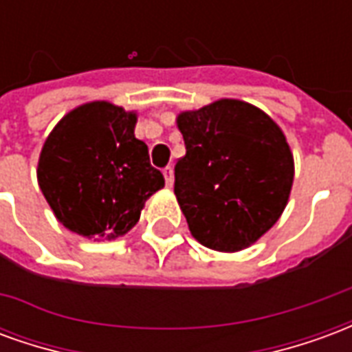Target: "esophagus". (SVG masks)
I'll list each match as a JSON object with an SVG mask.
<instances>
[{"instance_id": "esophagus-1", "label": "esophagus", "mask_w": 352, "mask_h": 352, "mask_svg": "<svg viewBox=\"0 0 352 352\" xmlns=\"http://www.w3.org/2000/svg\"><path fill=\"white\" fill-rule=\"evenodd\" d=\"M164 177H166V184L168 186H173V168L171 166H168V168H164Z\"/></svg>"}]
</instances>
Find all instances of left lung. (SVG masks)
Instances as JSON below:
<instances>
[{"label":"left lung","mask_w":352,"mask_h":352,"mask_svg":"<svg viewBox=\"0 0 352 352\" xmlns=\"http://www.w3.org/2000/svg\"><path fill=\"white\" fill-rule=\"evenodd\" d=\"M186 154L175 196L190 234L213 251L236 252L272 228L287 207L294 158L264 111L219 100L177 116Z\"/></svg>","instance_id":"8db88e82"}]
</instances>
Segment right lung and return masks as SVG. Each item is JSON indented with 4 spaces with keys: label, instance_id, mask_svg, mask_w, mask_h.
<instances>
[{
    "label": "right lung",
    "instance_id": "add662e5",
    "mask_svg": "<svg viewBox=\"0 0 352 352\" xmlns=\"http://www.w3.org/2000/svg\"><path fill=\"white\" fill-rule=\"evenodd\" d=\"M138 115L109 101L69 111L45 141L37 181L65 228L103 241L128 234L164 175L135 138Z\"/></svg>",
    "mask_w": 352,
    "mask_h": 352
}]
</instances>
